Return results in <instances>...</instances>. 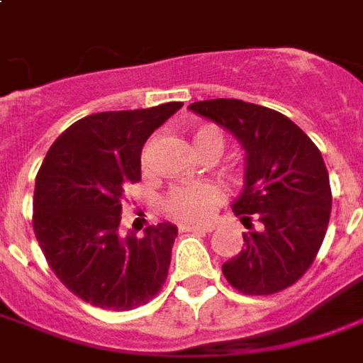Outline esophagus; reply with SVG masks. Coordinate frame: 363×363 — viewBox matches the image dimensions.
<instances>
[{"instance_id": "1", "label": "esophagus", "mask_w": 363, "mask_h": 363, "mask_svg": "<svg viewBox=\"0 0 363 363\" xmlns=\"http://www.w3.org/2000/svg\"><path fill=\"white\" fill-rule=\"evenodd\" d=\"M181 232H199V233H209L215 230V224H182L179 228Z\"/></svg>"}]
</instances>
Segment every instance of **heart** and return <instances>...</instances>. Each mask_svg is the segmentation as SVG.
<instances>
[{"instance_id": "b5f03b06", "label": "heart", "mask_w": 363, "mask_h": 363, "mask_svg": "<svg viewBox=\"0 0 363 363\" xmlns=\"http://www.w3.org/2000/svg\"><path fill=\"white\" fill-rule=\"evenodd\" d=\"M192 145L198 156L203 152H215L218 156L224 148V137H222L220 130H216L213 125H201L194 131ZM141 162L143 171H147L148 147L143 150ZM222 198H224L222 190L216 184L198 182V184H190V186L173 188L164 199V209L167 215L177 220L198 224V222L209 220Z\"/></svg>"}]
</instances>
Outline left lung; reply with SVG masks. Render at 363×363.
Wrapping results in <instances>:
<instances>
[{
    "mask_svg": "<svg viewBox=\"0 0 363 363\" xmlns=\"http://www.w3.org/2000/svg\"><path fill=\"white\" fill-rule=\"evenodd\" d=\"M188 109L222 125L245 150V184L232 209L248 232L222 273L250 296L292 286L315 262L332 213L320 150L288 116L262 105L207 99Z\"/></svg>",
    "mask_w": 363,
    "mask_h": 363,
    "instance_id": "8db88e82",
    "label": "left lung"
}]
</instances>
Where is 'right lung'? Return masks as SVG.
Returning <instances> with one entry per match:
<instances>
[{
  "instance_id": "1",
  "label": "right lung",
  "mask_w": 363,
  "mask_h": 363,
  "mask_svg": "<svg viewBox=\"0 0 363 363\" xmlns=\"http://www.w3.org/2000/svg\"><path fill=\"white\" fill-rule=\"evenodd\" d=\"M181 101L84 116L54 141L35 179L33 232L50 269L101 309L148 303L165 282L175 224L121 232L122 198L141 181V150Z\"/></svg>"
}]
</instances>
